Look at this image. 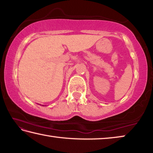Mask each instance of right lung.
I'll return each instance as SVG.
<instances>
[{
    "label": "right lung",
    "mask_w": 153,
    "mask_h": 153,
    "mask_svg": "<svg viewBox=\"0 0 153 153\" xmlns=\"http://www.w3.org/2000/svg\"><path fill=\"white\" fill-rule=\"evenodd\" d=\"M42 106H43V105H42Z\"/></svg>",
    "instance_id": "1"
}]
</instances>
